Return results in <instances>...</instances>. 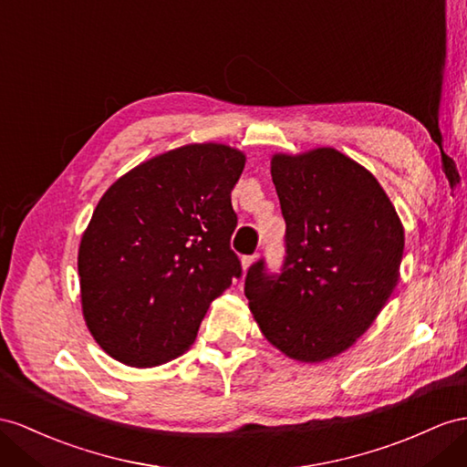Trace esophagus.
<instances>
[{"mask_svg":"<svg viewBox=\"0 0 467 467\" xmlns=\"http://www.w3.org/2000/svg\"><path fill=\"white\" fill-rule=\"evenodd\" d=\"M256 258H258L256 254H253V256H243V260H241V262H243V268H244V270H248L250 266H253V265H254V262H256Z\"/></svg>","mask_w":467,"mask_h":467,"instance_id":"esophagus-1","label":"esophagus"}]
</instances>
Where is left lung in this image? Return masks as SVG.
Listing matches in <instances>:
<instances>
[{
	"label": "left lung",
	"instance_id": "8db88e82",
	"mask_svg": "<svg viewBox=\"0 0 467 467\" xmlns=\"http://www.w3.org/2000/svg\"><path fill=\"white\" fill-rule=\"evenodd\" d=\"M285 221L280 274L265 260L244 294L265 337L296 361L319 363L349 349L399 282L404 229L375 175L333 148L270 161Z\"/></svg>",
	"mask_w": 467,
	"mask_h": 467
}]
</instances>
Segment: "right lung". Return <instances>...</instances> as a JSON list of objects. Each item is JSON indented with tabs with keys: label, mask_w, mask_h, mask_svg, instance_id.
<instances>
[{
	"label": "right lung",
	"mask_w": 467,
	"mask_h": 467,
	"mask_svg": "<svg viewBox=\"0 0 467 467\" xmlns=\"http://www.w3.org/2000/svg\"><path fill=\"white\" fill-rule=\"evenodd\" d=\"M244 153L189 143L140 163L99 201L78 248L82 314L100 348L158 367L193 345L241 260L231 191Z\"/></svg>",
	"instance_id": "right-lung-1"
}]
</instances>
